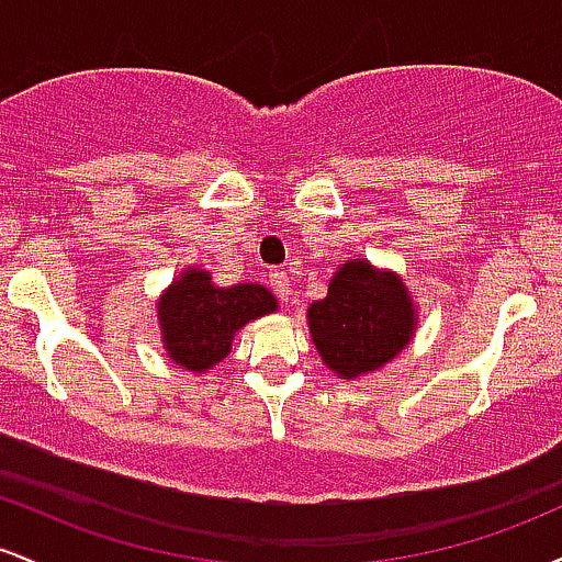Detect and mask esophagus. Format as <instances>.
Returning <instances> with one entry per match:
<instances>
[{"instance_id":"1","label":"esophagus","mask_w":562,"mask_h":562,"mask_svg":"<svg viewBox=\"0 0 562 562\" xmlns=\"http://www.w3.org/2000/svg\"><path fill=\"white\" fill-rule=\"evenodd\" d=\"M269 285H272V290L282 301H288L290 293H293V285H290V277L285 269H272V272H269Z\"/></svg>"}]
</instances>
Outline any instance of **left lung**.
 Segmentation results:
<instances>
[{
	"instance_id": "1",
	"label": "left lung",
	"mask_w": 562,
	"mask_h": 562,
	"mask_svg": "<svg viewBox=\"0 0 562 562\" xmlns=\"http://www.w3.org/2000/svg\"><path fill=\"white\" fill-rule=\"evenodd\" d=\"M314 346L340 378L378 370L415 330V312L398 277L348 261L333 277L327 299L308 308Z\"/></svg>"
}]
</instances>
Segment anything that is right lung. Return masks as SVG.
<instances>
[{"label":"right lung","instance_id":"obj_1","mask_svg":"<svg viewBox=\"0 0 562 562\" xmlns=\"http://www.w3.org/2000/svg\"><path fill=\"white\" fill-rule=\"evenodd\" d=\"M274 308L267 288L254 282L216 288L203 269H184L158 306L166 351L187 370L205 372L227 357L232 335L245 322Z\"/></svg>","mask_w":562,"mask_h":562}]
</instances>
